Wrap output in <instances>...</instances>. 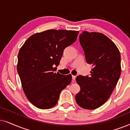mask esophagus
Segmentation results:
<instances>
[{
	"label": "esophagus",
	"instance_id": "1",
	"mask_svg": "<svg viewBox=\"0 0 130 130\" xmlns=\"http://www.w3.org/2000/svg\"><path fill=\"white\" fill-rule=\"evenodd\" d=\"M76 77V76H72V80H73V82L74 81H75Z\"/></svg>",
	"mask_w": 130,
	"mask_h": 130
}]
</instances>
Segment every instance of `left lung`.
<instances>
[{"instance_id":"left-lung-1","label":"left lung","mask_w":130,"mask_h":130,"mask_svg":"<svg viewBox=\"0 0 130 130\" xmlns=\"http://www.w3.org/2000/svg\"><path fill=\"white\" fill-rule=\"evenodd\" d=\"M87 63L92 65L90 76H78L80 87L75 99L77 105L94 109L109 98L121 74V56L116 45L102 33L83 31L79 36Z\"/></svg>"}]
</instances>
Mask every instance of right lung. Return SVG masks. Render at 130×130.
I'll use <instances>...</instances> for the list:
<instances>
[{
	"label": "right lung",
	"instance_id": "right-lung-1",
	"mask_svg": "<svg viewBox=\"0 0 130 130\" xmlns=\"http://www.w3.org/2000/svg\"><path fill=\"white\" fill-rule=\"evenodd\" d=\"M79 31L49 29L28 38L19 50L17 70L26 98L42 109L56 105L72 75L55 73L63 51L76 41Z\"/></svg>",
	"mask_w": 130,
	"mask_h": 130
}]
</instances>
